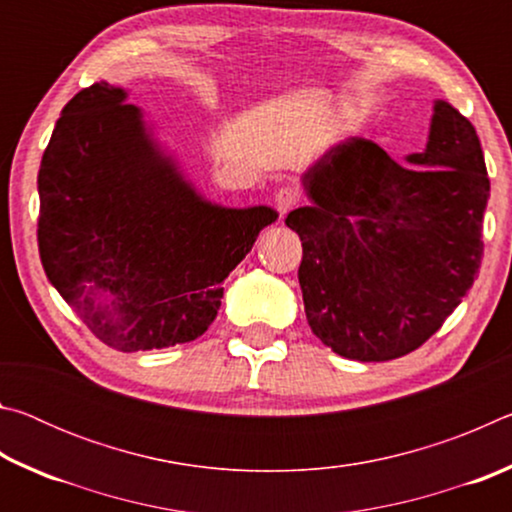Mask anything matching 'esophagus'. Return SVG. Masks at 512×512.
I'll return each instance as SVG.
<instances>
[{"instance_id":"obj_1","label":"esophagus","mask_w":512,"mask_h":512,"mask_svg":"<svg viewBox=\"0 0 512 512\" xmlns=\"http://www.w3.org/2000/svg\"><path fill=\"white\" fill-rule=\"evenodd\" d=\"M298 201H300V189L296 185H282L275 192V205L282 216L287 214L291 207H296Z\"/></svg>"}]
</instances>
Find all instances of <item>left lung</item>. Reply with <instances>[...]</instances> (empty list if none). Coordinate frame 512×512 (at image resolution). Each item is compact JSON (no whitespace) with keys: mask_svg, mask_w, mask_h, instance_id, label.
Instances as JSON below:
<instances>
[{"mask_svg":"<svg viewBox=\"0 0 512 512\" xmlns=\"http://www.w3.org/2000/svg\"><path fill=\"white\" fill-rule=\"evenodd\" d=\"M395 162L352 137L302 176L311 203L289 212L311 332L345 359L391 361L436 334L474 284L490 198L470 119L433 103L422 153Z\"/></svg>","mask_w":512,"mask_h":512,"instance_id":"8db88e82","label":"left lung"}]
</instances>
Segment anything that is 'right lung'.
<instances>
[{
	"label": "right lung",
	"instance_id": "add662e5",
	"mask_svg": "<svg viewBox=\"0 0 512 512\" xmlns=\"http://www.w3.org/2000/svg\"><path fill=\"white\" fill-rule=\"evenodd\" d=\"M126 99L101 81L60 112L38 171V248L99 341L160 350L212 325L221 282L277 212L205 201Z\"/></svg>",
	"mask_w": 512,
	"mask_h": 512
}]
</instances>
